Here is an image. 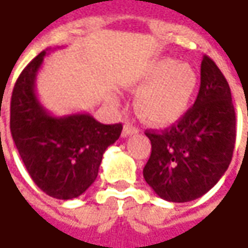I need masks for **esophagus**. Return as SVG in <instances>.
<instances>
[{
    "label": "esophagus",
    "mask_w": 248,
    "mask_h": 248,
    "mask_svg": "<svg viewBox=\"0 0 248 248\" xmlns=\"http://www.w3.org/2000/svg\"><path fill=\"white\" fill-rule=\"evenodd\" d=\"M139 129L132 125L131 123H125L124 124V128H123V137H128V135H132V134H137Z\"/></svg>",
    "instance_id": "1"
}]
</instances>
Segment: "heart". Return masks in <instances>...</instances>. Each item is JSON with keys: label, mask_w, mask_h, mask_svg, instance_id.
<instances>
[{"label": "heart", "mask_w": 248, "mask_h": 248, "mask_svg": "<svg viewBox=\"0 0 248 248\" xmlns=\"http://www.w3.org/2000/svg\"><path fill=\"white\" fill-rule=\"evenodd\" d=\"M197 84L196 70L189 63L161 58L149 63L129 88L138 93L135 109L139 117L148 124L164 127L187 113Z\"/></svg>", "instance_id": "b5f03b06"}]
</instances>
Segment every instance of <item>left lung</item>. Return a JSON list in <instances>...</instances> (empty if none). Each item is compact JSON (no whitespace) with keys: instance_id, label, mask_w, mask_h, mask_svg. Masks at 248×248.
<instances>
[{"instance_id":"1","label":"left lung","mask_w":248,"mask_h":248,"mask_svg":"<svg viewBox=\"0 0 248 248\" xmlns=\"http://www.w3.org/2000/svg\"><path fill=\"white\" fill-rule=\"evenodd\" d=\"M152 153L143 168L148 185L167 202L186 203L207 193L231 164L236 114L229 84L203 56L195 105L176 124L146 131Z\"/></svg>"}]
</instances>
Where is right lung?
<instances>
[{
	"instance_id": "1",
	"label": "right lung",
	"mask_w": 248,
	"mask_h": 248,
	"mask_svg": "<svg viewBox=\"0 0 248 248\" xmlns=\"http://www.w3.org/2000/svg\"><path fill=\"white\" fill-rule=\"evenodd\" d=\"M46 51L20 73L11 98V134L27 172L48 196L70 200L90 187L105 150L120 138L121 124H102L88 113L55 117L35 95Z\"/></svg>"
}]
</instances>
